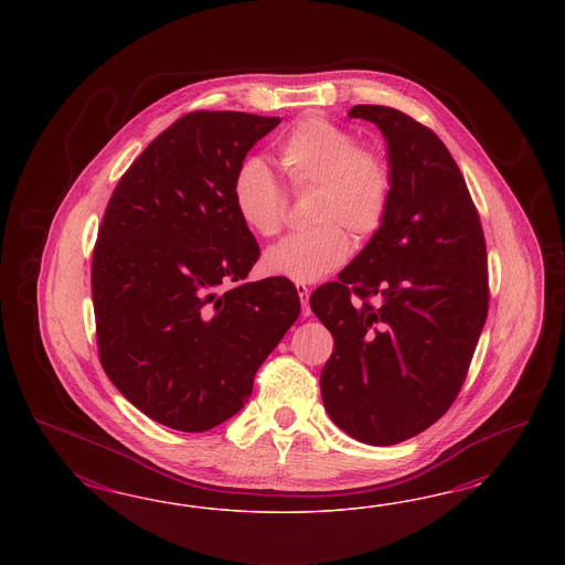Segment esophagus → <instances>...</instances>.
Segmentation results:
<instances>
[{"instance_id": "obj_1", "label": "esophagus", "mask_w": 565, "mask_h": 565, "mask_svg": "<svg viewBox=\"0 0 565 565\" xmlns=\"http://www.w3.org/2000/svg\"><path fill=\"white\" fill-rule=\"evenodd\" d=\"M296 291H298V296H300L302 315L308 317V315H310V305H308V296H310V290H308V286H305V284H296Z\"/></svg>"}]
</instances>
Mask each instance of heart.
I'll return each mask as SVG.
<instances>
[{
  "label": "heart",
  "instance_id": "1",
  "mask_svg": "<svg viewBox=\"0 0 565 565\" xmlns=\"http://www.w3.org/2000/svg\"><path fill=\"white\" fill-rule=\"evenodd\" d=\"M279 166L294 192L312 190L307 232L277 242L263 257V269L296 284L319 281L350 255V236L369 239L387 220L394 199V166L376 145L323 116L291 126L277 149ZM232 205L253 234H279L288 196L263 159L248 157L232 178Z\"/></svg>",
  "mask_w": 565,
  "mask_h": 565
}]
</instances>
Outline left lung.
<instances>
[{"label": "left lung", "instance_id": "left-lung-1", "mask_svg": "<svg viewBox=\"0 0 565 565\" xmlns=\"http://www.w3.org/2000/svg\"><path fill=\"white\" fill-rule=\"evenodd\" d=\"M387 138L394 199L383 227L310 296L333 335L321 371L329 418L369 445H394L451 408L489 310L479 211L441 138L385 105H354Z\"/></svg>", "mask_w": 565, "mask_h": 565}]
</instances>
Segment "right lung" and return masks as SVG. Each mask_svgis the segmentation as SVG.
Wrapping results in <instances>:
<instances>
[{
	"mask_svg": "<svg viewBox=\"0 0 565 565\" xmlns=\"http://www.w3.org/2000/svg\"><path fill=\"white\" fill-rule=\"evenodd\" d=\"M281 118L192 111L121 175L93 248L103 371L166 427L203 433L253 394L258 366L298 319L286 277L246 281L257 239L232 205V178Z\"/></svg>",
	"mask_w": 565,
	"mask_h": 565,
	"instance_id": "add662e5",
	"label": "right lung"
}]
</instances>
